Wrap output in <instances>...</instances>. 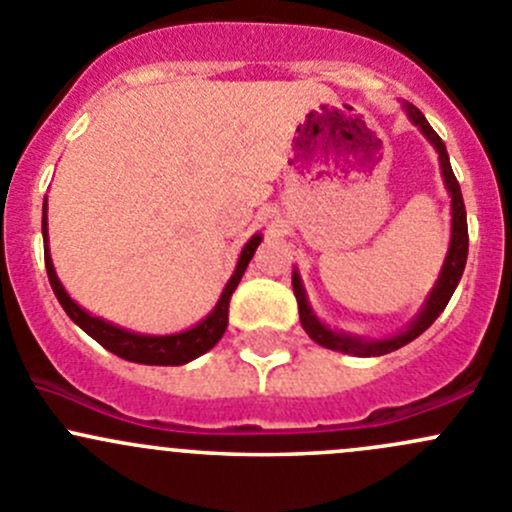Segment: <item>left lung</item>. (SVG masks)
<instances>
[{
  "instance_id": "obj_1",
  "label": "left lung",
  "mask_w": 512,
  "mask_h": 512,
  "mask_svg": "<svg viewBox=\"0 0 512 512\" xmlns=\"http://www.w3.org/2000/svg\"><path fill=\"white\" fill-rule=\"evenodd\" d=\"M404 111L409 116V121L414 123L418 131L426 136V141L436 148L438 160H441V175H443V185H446L448 195H451V245H448L446 260H443L441 275H438L436 285H433L431 292H428L426 302L423 307L418 309V314L409 322V327L404 332L394 334V337H384V339H369V337H359V334H349V332H339V329H329L322 319L314 314L312 304H309L307 292H304L302 277L299 272H292V287H294V297H297L299 304V322H302L304 332L309 334L312 342H317L319 347H327L332 352H342V354H352V356H381L396 352V349L406 347L409 342H414L416 337H421L428 327L438 319V314L446 309L448 299L453 297L456 292L458 282H461L463 270H466V260H468V223H466V205H463V195H461V185H458L456 175H453L451 160H448V151L446 143L441 141L436 131L431 128V123L426 121L421 111L414 106V103L404 101Z\"/></svg>"
}]
</instances>
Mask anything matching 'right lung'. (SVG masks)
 I'll list each match as a JSON object with an SVG mask.
<instances>
[{"label":"right lung","mask_w":512,"mask_h":512,"mask_svg":"<svg viewBox=\"0 0 512 512\" xmlns=\"http://www.w3.org/2000/svg\"><path fill=\"white\" fill-rule=\"evenodd\" d=\"M41 235H44V262H46V275H49L51 289H54L56 299L64 307V312L69 314L71 322L79 324L91 339H96L103 349L113 352L116 356L126 361H136V364H148V366H180L188 364V361L198 359L200 354L210 352L215 344L223 339L227 329V307H230V297L235 292V287L240 285L242 275H245L247 265H250L252 255H255L257 245L262 242V235H252L247 240V245L242 247L240 260H237L235 272L227 280V285L220 294L218 304L213 307V312L205 319H200L195 327L185 329L178 334H141L131 332V329H123L118 324L106 322V319L94 317L91 312H86L84 307L74 302L66 292L64 285L59 282L54 270V262H51L49 252V223H46V198H44V210H41Z\"/></svg>","instance_id":"add662e5"}]
</instances>
